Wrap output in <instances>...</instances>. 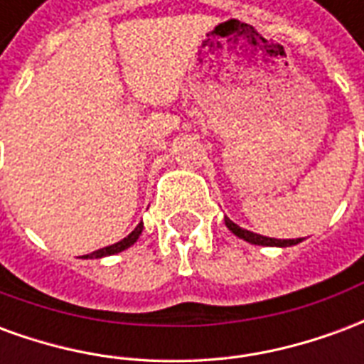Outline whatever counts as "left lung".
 <instances>
[{
    "label": "left lung",
    "instance_id": "1",
    "mask_svg": "<svg viewBox=\"0 0 364 364\" xmlns=\"http://www.w3.org/2000/svg\"><path fill=\"white\" fill-rule=\"evenodd\" d=\"M224 222H226V228L237 236L240 240H245V242H250L253 245H271V247H290V245H296L300 244L302 240L296 237V240H277V237H267V236H261V234H255V232H250V230L242 228V226H237L236 222H232L228 216H224Z\"/></svg>",
    "mask_w": 364,
    "mask_h": 364
}]
</instances>
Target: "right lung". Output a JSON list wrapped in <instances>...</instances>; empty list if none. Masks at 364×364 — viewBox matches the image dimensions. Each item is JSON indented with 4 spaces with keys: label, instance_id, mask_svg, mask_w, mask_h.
I'll return each mask as SVG.
<instances>
[{
    "label": "right lung",
    "instance_id": "right-lung-1",
    "mask_svg": "<svg viewBox=\"0 0 364 364\" xmlns=\"http://www.w3.org/2000/svg\"><path fill=\"white\" fill-rule=\"evenodd\" d=\"M142 230H144V224L140 222V224H138V226H136V228L132 230L127 237H122L120 242H117V244H112V245H107V247H101V250H97V252L93 253H87V255H82V259H101V257H109V255H114V253L124 252V250H128L130 245L136 244V240L140 237Z\"/></svg>",
    "mask_w": 364,
    "mask_h": 364
}]
</instances>
